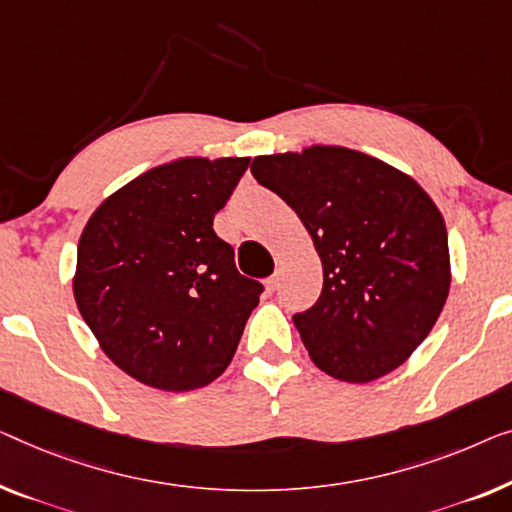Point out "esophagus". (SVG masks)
Instances as JSON below:
<instances>
[{
  "label": "esophagus",
  "instance_id": "obj_1",
  "mask_svg": "<svg viewBox=\"0 0 512 512\" xmlns=\"http://www.w3.org/2000/svg\"><path fill=\"white\" fill-rule=\"evenodd\" d=\"M277 286H279V274L274 272L272 277L265 279V288H268V293H274V291H277Z\"/></svg>",
  "mask_w": 512,
  "mask_h": 512
}]
</instances>
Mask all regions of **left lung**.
<instances>
[{
	"instance_id": "obj_1",
	"label": "left lung",
	"mask_w": 512,
	"mask_h": 512,
	"mask_svg": "<svg viewBox=\"0 0 512 512\" xmlns=\"http://www.w3.org/2000/svg\"><path fill=\"white\" fill-rule=\"evenodd\" d=\"M251 175L293 207L321 258V298L293 316L314 365L369 383L409 360L450 291L448 231L427 191L337 145L263 154Z\"/></svg>"
}]
</instances>
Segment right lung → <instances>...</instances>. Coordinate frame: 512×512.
I'll return each instance as SVG.
<instances>
[{"label":"right lung","instance_id":"obj_1","mask_svg":"<svg viewBox=\"0 0 512 512\" xmlns=\"http://www.w3.org/2000/svg\"><path fill=\"white\" fill-rule=\"evenodd\" d=\"M249 157H182L124 184L78 242L73 298L101 351L168 392L226 372L263 286L235 268L212 221Z\"/></svg>","mask_w":512,"mask_h":512}]
</instances>
